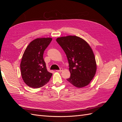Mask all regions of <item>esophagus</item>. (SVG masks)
<instances>
[{"label": "esophagus", "instance_id": "obj_1", "mask_svg": "<svg viewBox=\"0 0 122 122\" xmlns=\"http://www.w3.org/2000/svg\"><path fill=\"white\" fill-rule=\"evenodd\" d=\"M62 71H63V69H62V68H61L60 70H56V72H62Z\"/></svg>", "mask_w": 122, "mask_h": 122}]
</instances>
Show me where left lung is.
<instances>
[{"label":"left lung","mask_w":122,"mask_h":122,"mask_svg":"<svg viewBox=\"0 0 122 122\" xmlns=\"http://www.w3.org/2000/svg\"><path fill=\"white\" fill-rule=\"evenodd\" d=\"M56 42L65 51L69 61L71 76L67 80L78 88L87 86L97 70L95 55L89 44L76 36L57 38Z\"/></svg>","instance_id":"obj_1"}]
</instances>
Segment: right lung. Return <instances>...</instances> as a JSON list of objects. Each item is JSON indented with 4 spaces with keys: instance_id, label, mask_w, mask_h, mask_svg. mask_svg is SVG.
Wrapping results in <instances>:
<instances>
[{
    "instance_id": "right-lung-1",
    "label": "right lung",
    "mask_w": 122,
    "mask_h": 122,
    "mask_svg": "<svg viewBox=\"0 0 122 122\" xmlns=\"http://www.w3.org/2000/svg\"><path fill=\"white\" fill-rule=\"evenodd\" d=\"M51 38L34 40L25 49L20 68L22 78L29 87L37 88L48 82L52 74L47 71L43 53L52 41Z\"/></svg>"
}]
</instances>
